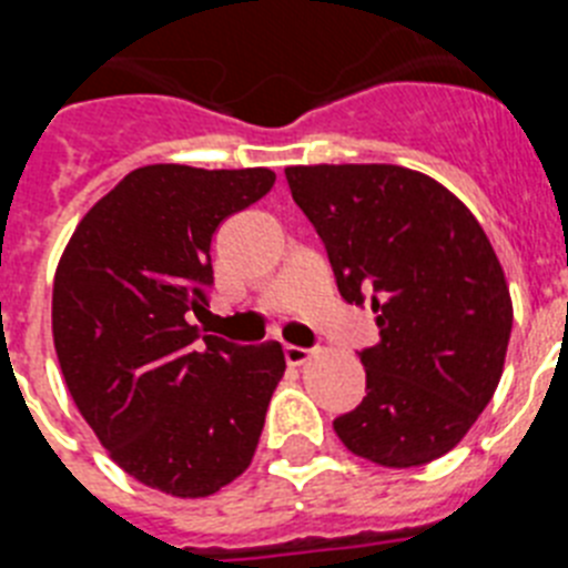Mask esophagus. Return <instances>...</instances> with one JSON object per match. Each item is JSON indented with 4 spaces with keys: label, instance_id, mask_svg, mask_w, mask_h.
Wrapping results in <instances>:
<instances>
[{
    "label": "esophagus",
    "instance_id": "obj_1",
    "mask_svg": "<svg viewBox=\"0 0 568 568\" xmlns=\"http://www.w3.org/2000/svg\"><path fill=\"white\" fill-rule=\"evenodd\" d=\"M310 355H313V349H307V346H293V344L284 346V358H287L290 366L304 364V361H307Z\"/></svg>",
    "mask_w": 568,
    "mask_h": 568
}]
</instances>
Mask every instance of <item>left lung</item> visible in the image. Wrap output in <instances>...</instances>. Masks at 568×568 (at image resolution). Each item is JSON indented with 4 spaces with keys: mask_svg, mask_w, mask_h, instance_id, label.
I'll return each mask as SVG.
<instances>
[{
    "mask_svg": "<svg viewBox=\"0 0 568 568\" xmlns=\"http://www.w3.org/2000/svg\"><path fill=\"white\" fill-rule=\"evenodd\" d=\"M327 247L346 304L369 307L366 395L333 429L349 453L393 469L429 464L495 395L511 333L500 261L444 184L398 164L284 170Z\"/></svg>",
    "mask_w": 568,
    "mask_h": 568,
    "instance_id": "left-lung-1",
    "label": "left lung"
}]
</instances>
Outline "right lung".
<instances>
[{
    "instance_id": "obj_1",
    "label": "right lung",
    "mask_w": 568,
    "mask_h": 568,
    "mask_svg": "<svg viewBox=\"0 0 568 568\" xmlns=\"http://www.w3.org/2000/svg\"><path fill=\"white\" fill-rule=\"evenodd\" d=\"M267 168L150 164L90 207L53 281L64 384L110 458L175 498H207L253 460L275 384L278 341L202 335L215 227L267 195Z\"/></svg>"
}]
</instances>
